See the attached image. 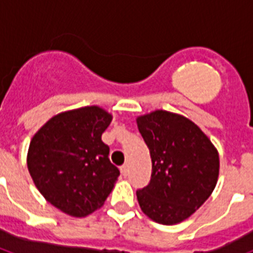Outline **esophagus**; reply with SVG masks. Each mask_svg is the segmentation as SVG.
<instances>
[{"label": "esophagus", "mask_w": 253, "mask_h": 253, "mask_svg": "<svg viewBox=\"0 0 253 253\" xmlns=\"http://www.w3.org/2000/svg\"><path fill=\"white\" fill-rule=\"evenodd\" d=\"M121 172H122L123 176H127V174H128V166H127V164H123V166L121 167Z\"/></svg>", "instance_id": "obj_1"}]
</instances>
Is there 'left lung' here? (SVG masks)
<instances>
[{"mask_svg": "<svg viewBox=\"0 0 253 253\" xmlns=\"http://www.w3.org/2000/svg\"><path fill=\"white\" fill-rule=\"evenodd\" d=\"M136 123L152 160L150 184L136 192L139 206L158 223H180L211 196L219 176L218 151L184 115L155 110Z\"/></svg>", "mask_w": 253, "mask_h": 253, "instance_id": "8db88e82", "label": "left lung"}]
</instances>
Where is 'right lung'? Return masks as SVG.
<instances>
[{
	"instance_id": "obj_1",
	"label": "right lung",
	"mask_w": 253,
	"mask_h": 253,
	"mask_svg": "<svg viewBox=\"0 0 253 253\" xmlns=\"http://www.w3.org/2000/svg\"><path fill=\"white\" fill-rule=\"evenodd\" d=\"M113 115L99 106L63 111L47 121L30 142L27 168L49 204L83 218L98 210L118 180L103 131Z\"/></svg>"
}]
</instances>
